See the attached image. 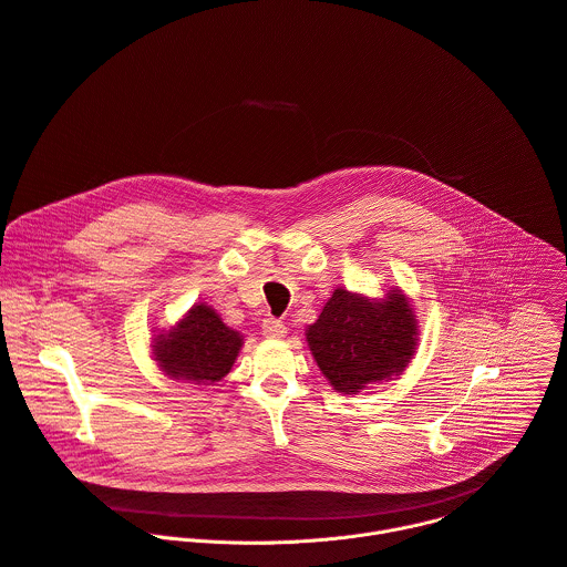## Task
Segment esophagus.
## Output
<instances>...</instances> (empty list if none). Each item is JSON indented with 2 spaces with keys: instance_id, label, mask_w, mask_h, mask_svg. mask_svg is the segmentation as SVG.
Instances as JSON below:
<instances>
[{
  "instance_id": "esophagus-1",
  "label": "esophagus",
  "mask_w": 567,
  "mask_h": 567,
  "mask_svg": "<svg viewBox=\"0 0 567 567\" xmlns=\"http://www.w3.org/2000/svg\"><path fill=\"white\" fill-rule=\"evenodd\" d=\"M262 333L267 338H282L287 333V327L278 318H265L262 320Z\"/></svg>"
}]
</instances>
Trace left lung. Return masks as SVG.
Wrapping results in <instances>:
<instances>
[{
    "label": "left lung",
    "mask_w": 567,
    "mask_h": 567,
    "mask_svg": "<svg viewBox=\"0 0 567 567\" xmlns=\"http://www.w3.org/2000/svg\"><path fill=\"white\" fill-rule=\"evenodd\" d=\"M416 318L401 291L375 302L336 289L307 329L309 349L336 392L355 394L399 375L416 349Z\"/></svg>",
    "instance_id": "left-lung-1"
}]
</instances>
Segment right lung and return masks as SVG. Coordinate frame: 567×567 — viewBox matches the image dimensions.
Instances as JSON below:
<instances>
[{
	"instance_id": "right-lung-1",
	"label": "right lung",
	"mask_w": 567,
	"mask_h": 567,
	"mask_svg": "<svg viewBox=\"0 0 567 567\" xmlns=\"http://www.w3.org/2000/svg\"><path fill=\"white\" fill-rule=\"evenodd\" d=\"M155 340L153 355L171 379L205 385L225 379L243 347V336L207 305H196L177 327Z\"/></svg>"
}]
</instances>
